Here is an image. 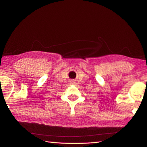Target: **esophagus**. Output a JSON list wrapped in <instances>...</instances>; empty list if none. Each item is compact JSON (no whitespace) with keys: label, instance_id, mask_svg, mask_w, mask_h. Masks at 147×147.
Masks as SVG:
<instances>
[{"label":"esophagus","instance_id":"1","mask_svg":"<svg viewBox=\"0 0 147 147\" xmlns=\"http://www.w3.org/2000/svg\"><path fill=\"white\" fill-rule=\"evenodd\" d=\"M70 83L71 84V85H76V82H75V81L74 80H71V82H70Z\"/></svg>","mask_w":147,"mask_h":147}]
</instances>
